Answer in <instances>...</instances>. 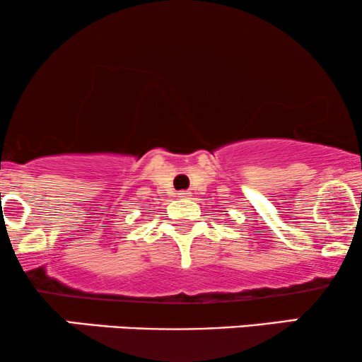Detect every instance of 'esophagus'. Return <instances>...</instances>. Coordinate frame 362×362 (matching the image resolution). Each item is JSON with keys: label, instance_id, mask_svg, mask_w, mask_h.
<instances>
[{"label": "esophagus", "instance_id": "esophagus-1", "mask_svg": "<svg viewBox=\"0 0 362 362\" xmlns=\"http://www.w3.org/2000/svg\"><path fill=\"white\" fill-rule=\"evenodd\" d=\"M188 196H189L188 191H180V193H177V198H180V199H186Z\"/></svg>", "mask_w": 362, "mask_h": 362}]
</instances>
